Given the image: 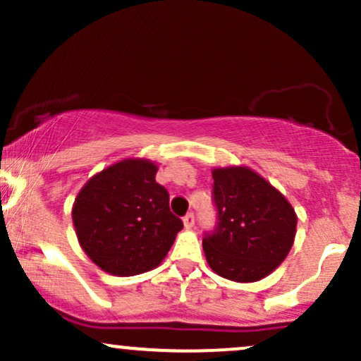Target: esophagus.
<instances>
[{"label":"esophagus","instance_id":"obj_1","mask_svg":"<svg viewBox=\"0 0 361 361\" xmlns=\"http://www.w3.org/2000/svg\"><path fill=\"white\" fill-rule=\"evenodd\" d=\"M183 226L186 227V229H192V227L195 226V215L192 212L186 214L183 217Z\"/></svg>","mask_w":361,"mask_h":361}]
</instances>
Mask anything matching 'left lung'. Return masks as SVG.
Instances as JSON below:
<instances>
[{"instance_id": "8db88e82", "label": "left lung", "mask_w": 361, "mask_h": 361, "mask_svg": "<svg viewBox=\"0 0 361 361\" xmlns=\"http://www.w3.org/2000/svg\"><path fill=\"white\" fill-rule=\"evenodd\" d=\"M212 178L217 227L202 241L207 263L227 280L264 279L292 247L295 210L275 186L246 166L215 168Z\"/></svg>"}]
</instances>
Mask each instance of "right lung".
I'll list each match as a JSON object with an SVG mask.
<instances>
[{"label":"right lung","mask_w":361,"mask_h":361,"mask_svg":"<svg viewBox=\"0 0 361 361\" xmlns=\"http://www.w3.org/2000/svg\"><path fill=\"white\" fill-rule=\"evenodd\" d=\"M149 159L118 161L90 178L74 200L78 241L110 275L134 276L156 268L183 227Z\"/></svg>","instance_id":"1"}]
</instances>
